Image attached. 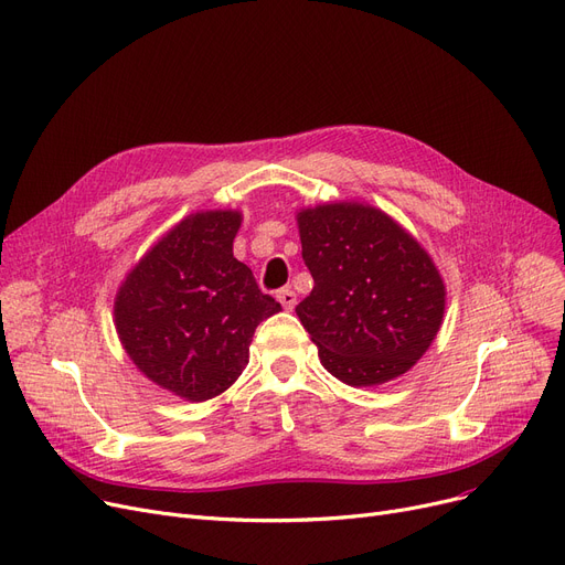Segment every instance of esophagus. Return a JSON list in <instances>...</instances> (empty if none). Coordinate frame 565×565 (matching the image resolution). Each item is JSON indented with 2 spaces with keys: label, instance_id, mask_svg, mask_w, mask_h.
I'll return each mask as SVG.
<instances>
[{
  "label": "esophagus",
  "instance_id": "esophagus-1",
  "mask_svg": "<svg viewBox=\"0 0 565 565\" xmlns=\"http://www.w3.org/2000/svg\"><path fill=\"white\" fill-rule=\"evenodd\" d=\"M277 300L281 302V307L284 309H296V305H298V296H296V290H290V288H281V290H277Z\"/></svg>",
  "mask_w": 565,
  "mask_h": 565
}]
</instances>
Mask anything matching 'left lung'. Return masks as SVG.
I'll list each match as a JSON object with an SVG mask.
<instances>
[{
  "instance_id": "obj_1",
  "label": "left lung",
  "mask_w": 565,
  "mask_h": 565,
  "mask_svg": "<svg viewBox=\"0 0 565 565\" xmlns=\"http://www.w3.org/2000/svg\"><path fill=\"white\" fill-rule=\"evenodd\" d=\"M298 228L313 288L296 311L321 364L353 387L406 374L446 311L431 256L395 218L362 203L300 210Z\"/></svg>"
}]
</instances>
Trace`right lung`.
<instances>
[{"instance_id":"1","label":"right lung","mask_w":565,"mask_h":565,"mask_svg":"<svg viewBox=\"0 0 565 565\" xmlns=\"http://www.w3.org/2000/svg\"><path fill=\"white\" fill-rule=\"evenodd\" d=\"M239 224L233 210L189 214L117 290L121 347L147 379L186 402L228 390L249 362L258 323L281 311L233 256Z\"/></svg>"}]
</instances>
